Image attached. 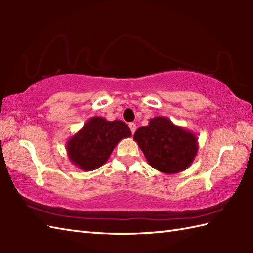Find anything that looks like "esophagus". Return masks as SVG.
Listing matches in <instances>:
<instances>
[{
    "label": "esophagus",
    "mask_w": 253,
    "mask_h": 253,
    "mask_svg": "<svg viewBox=\"0 0 253 253\" xmlns=\"http://www.w3.org/2000/svg\"><path fill=\"white\" fill-rule=\"evenodd\" d=\"M129 128H130L131 132H132V133H135V131H136V129H137L136 124H135V123H130V124H129Z\"/></svg>",
    "instance_id": "34e87169"
}]
</instances>
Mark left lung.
Masks as SVG:
<instances>
[{
	"label": "left lung",
	"instance_id": "left-lung-1",
	"mask_svg": "<svg viewBox=\"0 0 253 253\" xmlns=\"http://www.w3.org/2000/svg\"><path fill=\"white\" fill-rule=\"evenodd\" d=\"M133 140L148 163L164 174H177L187 169L199 149L195 133L164 116L153 117L147 126L138 128Z\"/></svg>",
	"mask_w": 253,
	"mask_h": 253
}]
</instances>
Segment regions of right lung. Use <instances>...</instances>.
Returning a JSON list of instances; mask_svg holds the SVG:
<instances>
[{
	"mask_svg": "<svg viewBox=\"0 0 253 253\" xmlns=\"http://www.w3.org/2000/svg\"><path fill=\"white\" fill-rule=\"evenodd\" d=\"M130 136L129 127L120 120L110 122L104 117H91L66 142L68 159L80 169L94 170L109 160L122 139Z\"/></svg>",
	"mask_w": 253,
	"mask_h": 253,
	"instance_id": "add662e5",
	"label": "right lung"
}]
</instances>
